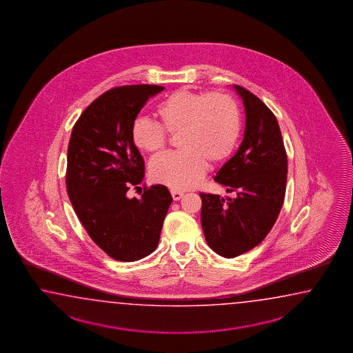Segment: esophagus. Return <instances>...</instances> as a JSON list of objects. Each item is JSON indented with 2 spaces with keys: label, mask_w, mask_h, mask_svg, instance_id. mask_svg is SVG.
<instances>
[{
  "label": "esophagus",
  "mask_w": 353,
  "mask_h": 353,
  "mask_svg": "<svg viewBox=\"0 0 353 353\" xmlns=\"http://www.w3.org/2000/svg\"><path fill=\"white\" fill-rule=\"evenodd\" d=\"M170 193H172V196H173L174 201H179L180 198L184 195L183 192L176 190V189H172V190H170Z\"/></svg>",
  "instance_id": "1"
}]
</instances>
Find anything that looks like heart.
Wrapping results in <instances>:
<instances>
[{
	"label": "heart",
	"instance_id": "obj_1",
	"mask_svg": "<svg viewBox=\"0 0 353 353\" xmlns=\"http://www.w3.org/2000/svg\"><path fill=\"white\" fill-rule=\"evenodd\" d=\"M157 114L160 123L135 119L131 139L137 149L158 154L166 148L168 134L180 132L181 151L160 155L150 163L152 180L174 189L195 187L207 173L208 161H225L240 139V110L225 93L175 90L159 103Z\"/></svg>",
	"mask_w": 353,
	"mask_h": 353
}]
</instances>
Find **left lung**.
Listing matches in <instances>:
<instances>
[{"mask_svg": "<svg viewBox=\"0 0 353 353\" xmlns=\"http://www.w3.org/2000/svg\"><path fill=\"white\" fill-rule=\"evenodd\" d=\"M246 112L240 149L219 169L214 180L236 198L203 193L204 237L227 259L257 246L276 222L285 198L288 157L278 120L250 90L234 84Z\"/></svg>", "mask_w": 353, "mask_h": 353, "instance_id": "8db88e82", "label": "left lung"}]
</instances>
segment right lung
<instances>
[{"label": "right lung", "mask_w": 353, "mask_h": 353, "mask_svg": "<svg viewBox=\"0 0 353 353\" xmlns=\"http://www.w3.org/2000/svg\"><path fill=\"white\" fill-rule=\"evenodd\" d=\"M161 85L136 84L107 90L75 122L68 145L65 185L75 214L90 239L117 261L143 259L158 248L172 195L165 185H143L145 164L131 125Z\"/></svg>", "instance_id": "1"}]
</instances>
